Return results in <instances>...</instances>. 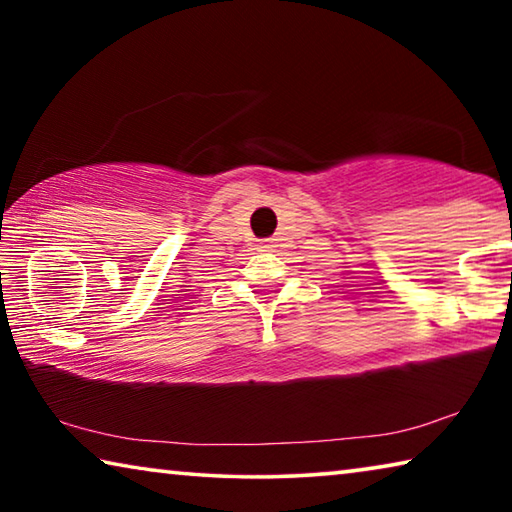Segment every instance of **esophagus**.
Here are the masks:
<instances>
[{
	"label": "esophagus",
	"mask_w": 512,
	"mask_h": 512,
	"mask_svg": "<svg viewBox=\"0 0 512 512\" xmlns=\"http://www.w3.org/2000/svg\"><path fill=\"white\" fill-rule=\"evenodd\" d=\"M262 248H271V246H268V244H264V246H262Z\"/></svg>",
	"instance_id": "esophagus-1"
}]
</instances>
